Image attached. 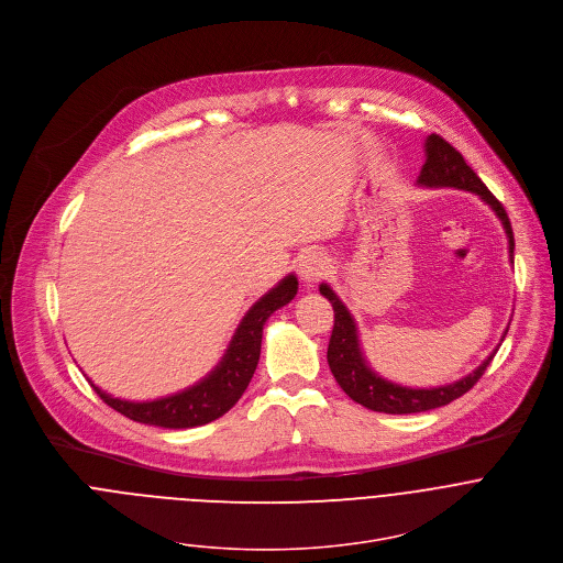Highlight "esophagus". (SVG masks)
<instances>
[{
	"label": "esophagus",
	"mask_w": 563,
	"mask_h": 563,
	"mask_svg": "<svg viewBox=\"0 0 563 563\" xmlns=\"http://www.w3.org/2000/svg\"><path fill=\"white\" fill-rule=\"evenodd\" d=\"M298 274L307 285H313L329 274V263L322 254H305L298 263Z\"/></svg>",
	"instance_id": "esophagus-1"
}]
</instances>
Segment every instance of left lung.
Listing matches in <instances>:
<instances>
[{
	"label": "left lung",
	"mask_w": 563,
	"mask_h": 563,
	"mask_svg": "<svg viewBox=\"0 0 563 563\" xmlns=\"http://www.w3.org/2000/svg\"><path fill=\"white\" fill-rule=\"evenodd\" d=\"M421 186L430 188H441V186H452L461 190L476 192L485 203L494 208L498 219L505 225V232L509 236V252L514 258V230L509 214L505 206L494 197V192L483 184V179L467 166L465 157L441 135L432 133L426 140V164L421 168V175L417 179ZM320 294L331 302L335 320H333V331L329 340V368L340 384V388L357 404L373 412H386V415H415V412H426L434 410L441 406L452 404L454 399L463 397L470 393L476 382L485 375L487 366L492 364L496 351L467 377L450 384V386H439V388H406L393 382L382 379L377 373L371 371L366 364L362 349H360V338H357V327L349 309L342 305V300L333 294V289L322 283ZM509 331V329H507ZM505 331V335H507ZM503 335V338H505Z\"/></svg>",
	"instance_id": "obj_1"
}]
</instances>
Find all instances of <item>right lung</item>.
Listing matches in <instances>:
<instances>
[{
  "instance_id": "obj_1",
  "label": "right lung",
  "mask_w": 563,
  "mask_h": 563,
  "mask_svg": "<svg viewBox=\"0 0 563 563\" xmlns=\"http://www.w3.org/2000/svg\"><path fill=\"white\" fill-rule=\"evenodd\" d=\"M298 291V278L294 274L285 276L272 291H267L241 320L223 360L219 366L203 377L192 388L155 399V401H124L102 393L98 386L91 384L96 395L115 412L124 415L131 421L170 428V430H186L206 426L219 417H223L245 393L256 371L261 357V340L263 327L267 318L294 300Z\"/></svg>"
}]
</instances>
